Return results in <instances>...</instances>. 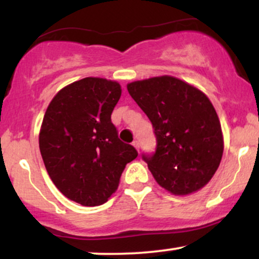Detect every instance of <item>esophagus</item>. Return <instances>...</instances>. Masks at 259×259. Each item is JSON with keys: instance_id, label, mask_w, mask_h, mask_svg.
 <instances>
[{"instance_id": "obj_1", "label": "esophagus", "mask_w": 259, "mask_h": 259, "mask_svg": "<svg viewBox=\"0 0 259 259\" xmlns=\"http://www.w3.org/2000/svg\"><path fill=\"white\" fill-rule=\"evenodd\" d=\"M132 145H133L134 147L136 148V150L139 151V147H140V145H139V141H138V140H134V141L132 142Z\"/></svg>"}]
</instances>
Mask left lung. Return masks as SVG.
I'll list each match as a JSON object with an SVG mask.
<instances>
[{"label": "left lung", "instance_id": "obj_1", "mask_svg": "<svg viewBox=\"0 0 259 259\" xmlns=\"http://www.w3.org/2000/svg\"><path fill=\"white\" fill-rule=\"evenodd\" d=\"M126 88L153 125L156 152L142 158L158 185L178 196L206 186L224 151L221 121L209 99L170 75L138 80Z\"/></svg>", "mask_w": 259, "mask_h": 259}]
</instances>
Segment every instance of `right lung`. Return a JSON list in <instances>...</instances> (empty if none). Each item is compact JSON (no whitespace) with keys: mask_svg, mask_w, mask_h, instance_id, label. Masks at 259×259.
<instances>
[{"mask_svg":"<svg viewBox=\"0 0 259 259\" xmlns=\"http://www.w3.org/2000/svg\"><path fill=\"white\" fill-rule=\"evenodd\" d=\"M120 95L119 82L84 78L59 90L44 115L38 145L47 173L65 197L82 206L108 201L138 157L111 120Z\"/></svg>","mask_w":259,"mask_h":259,"instance_id":"right-lung-1","label":"right lung"}]
</instances>
